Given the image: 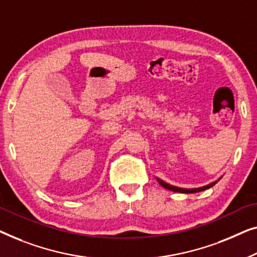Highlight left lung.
Returning <instances> with one entry per match:
<instances>
[{"label":"left lung","mask_w":257,"mask_h":257,"mask_svg":"<svg viewBox=\"0 0 257 257\" xmlns=\"http://www.w3.org/2000/svg\"><path fill=\"white\" fill-rule=\"evenodd\" d=\"M157 180H158V183H160L161 185L164 187V189H168L170 191H173V192H180V193H197V192H200V191H204L206 189H209V187H212L213 185H215L216 182H218V180H216V182H213V183L208 184V185H206V186L198 187V189H180V187H176V186L170 185V184L163 182V180L160 179V178H157Z\"/></svg>","instance_id":"8db88e82"}]
</instances>
